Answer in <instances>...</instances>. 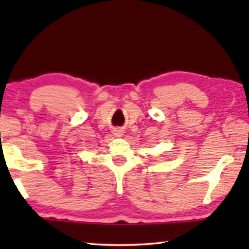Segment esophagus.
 <instances>
[{"label": "esophagus", "instance_id": "esophagus-1", "mask_svg": "<svg viewBox=\"0 0 249 249\" xmlns=\"http://www.w3.org/2000/svg\"><path fill=\"white\" fill-rule=\"evenodd\" d=\"M116 135H117V136H120V135H121V132H117V133H116Z\"/></svg>", "mask_w": 249, "mask_h": 249}]
</instances>
